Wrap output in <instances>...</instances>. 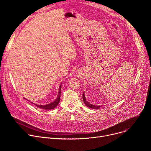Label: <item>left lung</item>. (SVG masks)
Returning a JSON list of instances; mask_svg holds the SVG:
<instances>
[{
    "label": "left lung",
    "instance_id": "1",
    "mask_svg": "<svg viewBox=\"0 0 151 151\" xmlns=\"http://www.w3.org/2000/svg\"><path fill=\"white\" fill-rule=\"evenodd\" d=\"M82 99H83V102L85 103V104L87 106V107H90V108H92V109H100L101 107L102 106H96V105H93V104H91V103H88L87 100H86L85 99V94H84V93H83V95H82Z\"/></svg>",
    "mask_w": 151,
    "mask_h": 151
}]
</instances>
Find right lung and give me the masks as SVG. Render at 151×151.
<instances>
[{"instance_id": "obj_1", "label": "right lung", "mask_w": 151, "mask_h": 151, "mask_svg": "<svg viewBox=\"0 0 151 151\" xmlns=\"http://www.w3.org/2000/svg\"><path fill=\"white\" fill-rule=\"evenodd\" d=\"M61 83L60 84V87H59V91H58V96L57 97V99L54 101H52V103H49V104H44V105H41V104H35L36 106H37L38 107H39V108L40 109H47V110H50V109H54L55 107L58 104L59 102H60V94H61ZM25 99V98H24ZM27 100V99H26ZM29 101V100H28ZM32 103H33L32 102H31Z\"/></svg>"}]
</instances>
